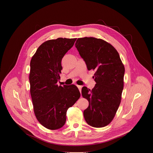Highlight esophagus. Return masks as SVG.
Segmentation results:
<instances>
[{
    "label": "esophagus",
    "mask_w": 153,
    "mask_h": 153,
    "mask_svg": "<svg viewBox=\"0 0 153 153\" xmlns=\"http://www.w3.org/2000/svg\"><path fill=\"white\" fill-rule=\"evenodd\" d=\"M77 87H78V88H79V90L80 92L81 93V90H82V86H80V85H77Z\"/></svg>",
    "instance_id": "obj_1"
}]
</instances>
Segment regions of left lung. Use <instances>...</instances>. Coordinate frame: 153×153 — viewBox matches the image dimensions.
Returning <instances> with one entry per match:
<instances>
[{
    "label": "left lung",
    "mask_w": 153,
    "mask_h": 153,
    "mask_svg": "<svg viewBox=\"0 0 153 153\" xmlns=\"http://www.w3.org/2000/svg\"><path fill=\"white\" fill-rule=\"evenodd\" d=\"M75 46L88 70H95V86H83L82 96L89 102L83 111L85 121L96 128L104 127L113 119L123 89L125 67L117 50L106 41L95 37L77 39Z\"/></svg>",
    "instance_id": "left-lung-1"
}]
</instances>
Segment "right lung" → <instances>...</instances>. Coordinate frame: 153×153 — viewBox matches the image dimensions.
I'll list each match as a JSON object with an SVG mask.
<instances>
[{"label":"right lung","mask_w":153,"mask_h":153,"mask_svg":"<svg viewBox=\"0 0 153 153\" xmlns=\"http://www.w3.org/2000/svg\"><path fill=\"white\" fill-rule=\"evenodd\" d=\"M75 39L49 40L37 48L30 62V94L34 112L39 123L49 129L62 128L68 109L79 99L74 85L58 86L62 70L61 61L74 44Z\"/></svg>","instance_id":"right-lung-1"}]
</instances>
